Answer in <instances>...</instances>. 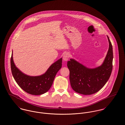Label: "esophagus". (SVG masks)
<instances>
[{
	"label": "esophagus",
	"mask_w": 125,
	"mask_h": 125,
	"mask_svg": "<svg viewBox=\"0 0 125 125\" xmlns=\"http://www.w3.org/2000/svg\"><path fill=\"white\" fill-rule=\"evenodd\" d=\"M69 57V54L68 53H65L63 56V59L65 61H67L68 60Z\"/></svg>",
	"instance_id": "1"
}]
</instances>
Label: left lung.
Wrapping results in <instances>:
<instances>
[{
  "mask_svg": "<svg viewBox=\"0 0 125 125\" xmlns=\"http://www.w3.org/2000/svg\"><path fill=\"white\" fill-rule=\"evenodd\" d=\"M109 49L102 64L89 68L73 58L68 61L69 80L72 89L83 95H91L100 91L109 80L113 69V47L108 36Z\"/></svg>",
  "mask_w": 125,
  "mask_h": 125,
  "instance_id": "obj_1",
  "label": "left lung"
}]
</instances>
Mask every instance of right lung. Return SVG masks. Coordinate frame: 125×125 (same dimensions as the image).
I'll use <instances>...</instances> for the list:
<instances>
[{
    "mask_svg": "<svg viewBox=\"0 0 125 125\" xmlns=\"http://www.w3.org/2000/svg\"><path fill=\"white\" fill-rule=\"evenodd\" d=\"M62 58H60L53 63L44 74L31 76L24 74L16 66L13 59V51L10 60L11 72L16 82L25 92L34 95L42 94L48 91L56 73L62 67Z\"/></svg>",
    "mask_w": 125,
    "mask_h": 125,
    "instance_id": "1",
    "label": "right lung"
}]
</instances>
